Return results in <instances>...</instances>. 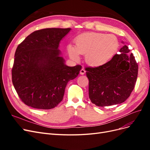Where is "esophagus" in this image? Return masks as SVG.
<instances>
[{
    "instance_id": "esophagus-1",
    "label": "esophagus",
    "mask_w": 150,
    "mask_h": 150,
    "mask_svg": "<svg viewBox=\"0 0 150 150\" xmlns=\"http://www.w3.org/2000/svg\"><path fill=\"white\" fill-rule=\"evenodd\" d=\"M85 73H86V71L84 70V69H83H83L80 71V74L84 75Z\"/></svg>"
}]
</instances>
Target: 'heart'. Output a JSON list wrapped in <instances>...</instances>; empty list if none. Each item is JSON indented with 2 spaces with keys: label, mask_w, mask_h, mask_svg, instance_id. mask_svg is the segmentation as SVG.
<instances>
[{
  "label": "heart",
  "mask_w": 150,
  "mask_h": 150,
  "mask_svg": "<svg viewBox=\"0 0 150 150\" xmlns=\"http://www.w3.org/2000/svg\"><path fill=\"white\" fill-rule=\"evenodd\" d=\"M76 46L69 45L67 51L70 57L78 60L79 54L85 56L87 64L93 67L106 64L118 51V39L112 34L85 33L79 35L75 40Z\"/></svg>",
  "instance_id": "1"
}]
</instances>
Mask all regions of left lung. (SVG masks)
Returning <instances> with one entry per match:
<instances>
[{
  "mask_svg": "<svg viewBox=\"0 0 150 150\" xmlns=\"http://www.w3.org/2000/svg\"><path fill=\"white\" fill-rule=\"evenodd\" d=\"M120 52L105 65L85 69L89 79V98L96 106L121 104L134 88L138 72L137 62L126 45Z\"/></svg>",
  "mask_w": 150,
  "mask_h": 150,
  "instance_id": "obj_1",
  "label": "left lung"
}]
</instances>
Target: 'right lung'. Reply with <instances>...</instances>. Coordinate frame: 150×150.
<instances>
[{
    "label": "right lung",
    "mask_w": 150,
    "mask_h": 150,
    "mask_svg": "<svg viewBox=\"0 0 150 150\" xmlns=\"http://www.w3.org/2000/svg\"><path fill=\"white\" fill-rule=\"evenodd\" d=\"M71 28H47L34 31L17 46L12 69V83L26 105L40 110L57 106L70 80L81 67L65 64L59 49Z\"/></svg>",
    "instance_id": "add662e5"
}]
</instances>
